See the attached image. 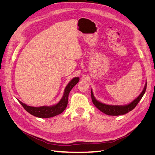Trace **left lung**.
<instances>
[{
    "label": "left lung",
    "instance_id": "left-lung-1",
    "mask_svg": "<svg viewBox=\"0 0 155 155\" xmlns=\"http://www.w3.org/2000/svg\"><path fill=\"white\" fill-rule=\"evenodd\" d=\"M147 88V82L145 84V87L143 89L142 92L141 94L134 100L130 104L125 105H107L105 104L97 101L94 96L93 94L92 91L91 89V97L92 101L93 102L94 105L96 106V108L101 110L104 113L109 115V116H119V115H123L126 113H128L129 112L132 110L133 109H134L135 107L137 105V104L142 99V97L144 95V94L146 91Z\"/></svg>",
    "mask_w": 155,
    "mask_h": 155
}]
</instances>
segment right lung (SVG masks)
<instances>
[{"label":"right lung","mask_w":155,"mask_h":155,"mask_svg":"<svg viewBox=\"0 0 155 155\" xmlns=\"http://www.w3.org/2000/svg\"><path fill=\"white\" fill-rule=\"evenodd\" d=\"M79 81V78L76 77L73 78L70 81L67 87H65L63 96L61 100L57 104L51 105V106H42L39 107H31L26 105L24 103L21 102L18 100V102L20 103L21 105L24 107V109L31 115L38 117V118H48L57 116L64 110L67 107L68 104V97L69 93L72 88L76 85Z\"/></svg>","instance_id":"1"}]
</instances>
